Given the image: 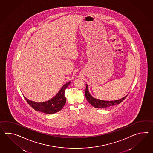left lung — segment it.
<instances>
[{
    "label": "left lung",
    "instance_id": "8db88e82",
    "mask_svg": "<svg viewBox=\"0 0 153 153\" xmlns=\"http://www.w3.org/2000/svg\"><path fill=\"white\" fill-rule=\"evenodd\" d=\"M85 96L87 99V101L92 105L93 106L96 108H105L110 107L111 106L115 105L117 104H120L121 102L125 100L127 95L123 97V98L120 99L119 100H116L114 101H104L102 100H99L97 99L94 98L92 97L88 91V85H86V88L85 91Z\"/></svg>",
    "mask_w": 153,
    "mask_h": 153
}]
</instances>
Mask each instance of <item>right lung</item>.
<instances>
[{
    "mask_svg": "<svg viewBox=\"0 0 153 153\" xmlns=\"http://www.w3.org/2000/svg\"><path fill=\"white\" fill-rule=\"evenodd\" d=\"M70 82L64 85L58 94L53 98L44 102H35L24 97L27 103L37 111L44 112L47 114H52L61 110L66 103L65 95V89L67 88Z\"/></svg>",
    "mask_w": 153,
    "mask_h": 153,
    "instance_id": "add662e5",
    "label": "right lung"
}]
</instances>
